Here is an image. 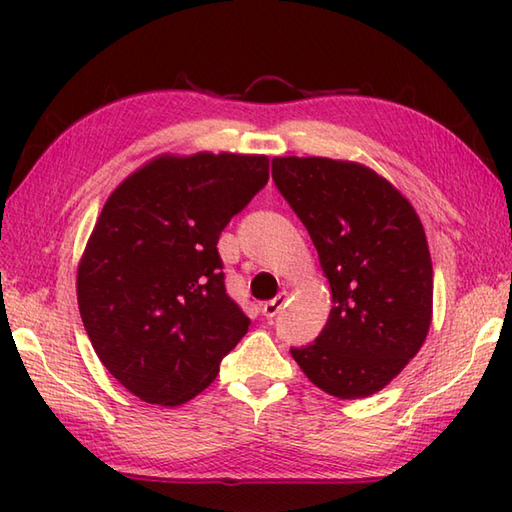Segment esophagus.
I'll list each match as a JSON object with an SVG mask.
<instances>
[{"label": "esophagus", "instance_id": "obj_1", "mask_svg": "<svg viewBox=\"0 0 512 512\" xmlns=\"http://www.w3.org/2000/svg\"><path fill=\"white\" fill-rule=\"evenodd\" d=\"M286 299H288V292H279V295L275 297V299H270V301H266V303H262V314L264 317L268 319V321H273L277 314H279V310L286 306Z\"/></svg>", "mask_w": 512, "mask_h": 512}]
</instances>
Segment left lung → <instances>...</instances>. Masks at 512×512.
Wrapping results in <instances>:
<instances>
[{"label":"left lung","instance_id":"8db88e82","mask_svg":"<svg viewBox=\"0 0 512 512\" xmlns=\"http://www.w3.org/2000/svg\"><path fill=\"white\" fill-rule=\"evenodd\" d=\"M273 180L308 228L334 303L314 343L290 354L325 394L372 396L418 354L431 325L433 266L420 217L358 162L273 158Z\"/></svg>","mask_w":512,"mask_h":512}]
</instances>
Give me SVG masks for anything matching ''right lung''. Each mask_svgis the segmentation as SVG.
Wrapping results in <instances>:
<instances>
[{"mask_svg": "<svg viewBox=\"0 0 512 512\" xmlns=\"http://www.w3.org/2000/svg\"><path fill=\"white\" fill-rule=\"evenodd\" d=\"M266 182V156L167 154L107 198L76 299L94 352L140 400L176 407L198 396L248 332L217 239Z\"/></svg>", "mask_w": 512, "mask_h": 512, "instance_id": "1", "label": "right lung"}]
</instances>
